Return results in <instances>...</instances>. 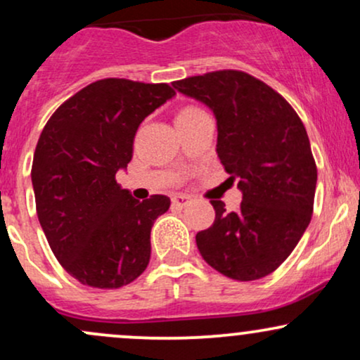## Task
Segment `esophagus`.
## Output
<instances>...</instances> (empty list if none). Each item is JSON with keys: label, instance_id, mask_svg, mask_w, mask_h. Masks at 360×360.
Segmentation results:
<instances>
[{"label": "esophagus", "instance_id": "obj_1", "mask_svg": "<svg viewBox=\"0 0 360 360\" xmlns=\"http://www.w3.org/2000/svg\"><path fill=\"white\" fill-rule=\"evenodd\" d=\"M189 203H191V198H189L188 194L177 193L172 196V205L177 206V208H184V206H188Z\"/></svg>", "mask_w": 360, "mask_h": 360}]
</instances>
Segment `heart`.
I'll use <instances>...</instances> for the list:
<instances>
[{"instance_id": "heart-1", "label": "heart", "mask_w": 360, "mask_h": 360, "mask_svg": "<svg viewBox=\"0 0 360 360\" xmlns=\"http://www.w3.org/2000/svg\"><path fill=\"white\" fill-rule=\"evenodd\" d=\"M194 111H200V108H196V106H186L179 111V115L177 117H183V115H189V113H194Z\"/></svg>"}]
</instances>
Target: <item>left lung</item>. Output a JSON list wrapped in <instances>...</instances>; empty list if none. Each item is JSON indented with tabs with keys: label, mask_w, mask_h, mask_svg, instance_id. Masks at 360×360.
I'll use <instances>...</instances> for the list:
<instances>
[{
	"label": "left lung",
	"mask_w": 360,
	"mask_h": 360,
	"mask_svg": "<svg viewBox=\"0 0 360 360\" xmlns=\"http://www.w3.org/2000/svg\"><path fill=\"white\" fill-rule=\"evenodd\" d=\"M172 84L213 110L218 157L243 194L232 213L212 200L214 221L198 232V250L226 278H264L289 257L311 220L316 164L307 128L278 91L243 71L223 69Z\"/></svg>",
	"instance_id": "obj_1"
}]
</instances>
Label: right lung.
<instances>
[{"label": "right lung", "instance_id": "obj_1", "mask_svg": "<svg viewBox=\"0 0 360 360\" xmlns=\"http://www.w3.org/2000/svg\"><path fill=\"white\" fill-rule=\"evenodd\" d=\"M174 94L167 82L106 77L45 123L32 164L37 217L60 266L84 286L117 289L147 269L152 225L171 200H135L115 174L131 160L143 118Z\"/></svg>", "mask_w": 360, "mask_h": 360}]
</instances>
